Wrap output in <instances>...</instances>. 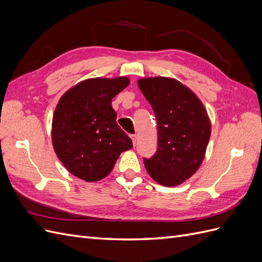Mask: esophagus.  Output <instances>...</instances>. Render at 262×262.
Returning a JSON list of instances; mask_svg holds the SVG:
<instances>
[{
    "mask_svg": "<svg viewBox=\"0 0 262 262\" xmlns=\"http://www.w3.org/2000/svg\"><path fill=\"white\" fill-rule=\"evenodd\" d=\"M130 138L132 139V142H133V145H134V146H136V145H137V136H136V134H131V136H130Z\"/></svg>",
    "mask_w": 262,
    "mask_h": 262,
    "instance_id": "obj_1",
    "label": "esophagus"
}]
</instances>
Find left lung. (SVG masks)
<instances>
[{
    "label": "left lung",
    "instance_id": "obj_1",
    "mask_svg": "<svg viewBox=\"0 0 262 262\" xmlns=\"http://www.w3.org/2000/svg\"><path fill=\"white\" fill-rule=\"evenodd\" d=\"M141 92L153 108L158 143L155 154L144 158L149 176L166 187L180 185L200 167L211 123L194 93L169 77L142 78Z\"/></svg>",
    "mask_w": 262,
    "mask_h": 262
}]
</instances>
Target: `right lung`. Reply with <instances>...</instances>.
<instances>
[{
  "label": "right lung",
  "mask_w": 262,
  "mask_h": 262,
  "mask_svg": "<svg viewBox=\"0 0 262 262\" xmlns=\"http://www.w3.org/2000/svg\"><path fill=\"white\" fill-rule=\"evenodd\" d=\"M129 78H90L60 98L52 119L54 152L66 168L85 181L108 176L132 141L117 124L112 100Z\"/></svg>",
  "instance_id": "right-lung-1"
}]
</instances>
